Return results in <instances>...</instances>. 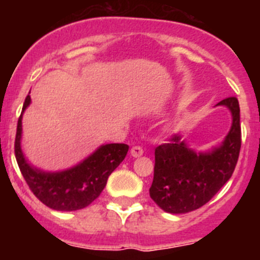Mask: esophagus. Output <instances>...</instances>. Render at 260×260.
Returning a JSON list of instances; mask_svg holds the SVG:
<instances>
[{"label":"esophagus","instance_id":"obj_1","mask_svg":"<svg viewBox=\"0 0 260 260\" xmlns=\"http://www.w3.org/2000/svg\"><path fill=\"white\" fill-rule=\"evenodd\" d=\"M131 155L134 156V158H139V156H141L144 154V150L141 146H133L130 150Z\"/></svg>","mask_w":260,"mask_h":260}]
</instances>
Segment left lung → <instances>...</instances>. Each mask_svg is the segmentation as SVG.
<instances>
[{"instance_id":"1","label":"left lung","mask_w":260,"mask_h":260,"mask_svg":"<svg viewBox=\"0 0 260 260\" xmlns=\"http://www.w3.org/2000/svg\"><path fill=\"white\" fill-rule=\"evenodd\" d=\"M230 111L231 127L220 145L194 151L182 136L155 149L154 178L149 193L163 211L187 214L200 209L230 179L241 145L240 109L235 97L220 101Z\"/></svg>"}]
</instances>
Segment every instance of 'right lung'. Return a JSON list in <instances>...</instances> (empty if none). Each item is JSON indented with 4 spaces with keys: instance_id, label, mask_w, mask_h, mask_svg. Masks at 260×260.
Segmentation results:
<instances>
[{
    "instance_id": "1",
    "label": "right lung",
    "mask_w": 260,
    "mask_h": 260,
    "mask_svg": "<svg viewBox=\"0 0 260 260\" xmlns=\"http://www.w3.org/2000/svg\"><path fill=\"white\" fill-rule=\"evenodd\" d=\"M31 104L27 94L17 122L15 155L32 193L45 206L56 211H77L88 206L104 191L110 174L126 156V144H102L76 166L58 172H48L29 163L21 148L22 115Z\"/></svg>"
}]
</instances>
